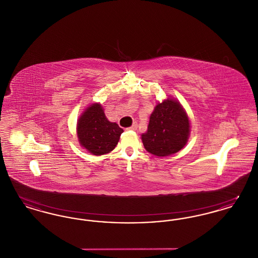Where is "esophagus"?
<instances>
[{"label": "esophagus", "instance_id": "esophagus-1", "mask_svg": "<svg viewBox=\"0 0 258 258\" xmlns=\"http://www.w3.org/2000/svg\"><path fill=\"white\" fill-rule=\"evenodd\" d=\"M126 130H128V131H136L137 130V123H134L132 126L127 127Z\"/></svg>", "mask_w": 258, "mask_h": 258}]
</instances>
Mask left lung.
I'll list each match as a JSON object with an SVG mask.
<instances>
[{"instance_id": "1", "label": "left lung", "mask_w": 258, "mask_h": 258, "mask_svg": "<svg viewBox=\"0 0 258 258\" xmlns=\"http://www.w3.org/2000/svg\"><path fill=\"white\" fill-rule=\"evenodd\" d=\"M190 124L183 106L174 98L159 102L150 116L147 132L142 134L144 148L157 157H167L184 147Z\"/></svg>"}]
</instances>
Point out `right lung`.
Segmentation results:
<instances>
[{
  "instance_id": "obj_1",
  "label": "right lung",
  "mask_w": 258,
  "mask_h": 258,
  "mask_svg": "<svg viewBox=\"0 0 258 258\" xmlns=\"http://www.w3.org/2000/svg\"><path fill=\"white\" fill-rule=\"evenodd\" d=\"M76 131L80 145L95 156L110 153L123 132L117 123L107 120L99 103H93L82 113Z\"/></svg>"
}]
</instances>
